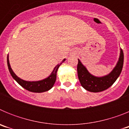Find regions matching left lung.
<instances>
[{
    "label": "left lung",
    "mask_w": 129,
    "mask_h": 129,
    "mask_svg": "<svg viewBox=\"0 0 129 129\" xmlns=\"http://www.w3.org/2000/svg\"><path fill=\"white\" fill-rule=\"evenodd\" d=\"M123 52L120 48V54L118 61L113 70L109 74L102 77H97L91 74L79 59L77 64V75L81 85L85 90L91 92H100L105 90L118 78L123 65Z\"/></svg>",
    "instance_id": "obj_1"
}]
</instances>
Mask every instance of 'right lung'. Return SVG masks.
Listing matches in <instances>:
<instances>
[{"mask_svg":"<svg viewBox=\"0 0 129 129\" xmlns=\"http://www.w3.org/2000/svg\"><path fill=\"white\" fill-rule=\"evenodd\" d=\"M66 59H64L60 64H58L56 67L53 68V71L52 72L51 74L46 78L44 79L43 80L37 81H28L20 79L18 77L17 75L13 72V70L11 69V66L9 61V55H8L7 57V62H8V67L9 71L11 74V76L16 81L19 83L21 86L25 88L27 90L32 92H37V93H41V92H44L46 91L50 90L53 87V85L55 84V82L56 81L57 77V72L58 70L59 67L61 66V64L64 62Z\"/></svg>","mask_w":129,"mask_h":129,"instance_id":"1","label":"right lung"}]
</instances>
